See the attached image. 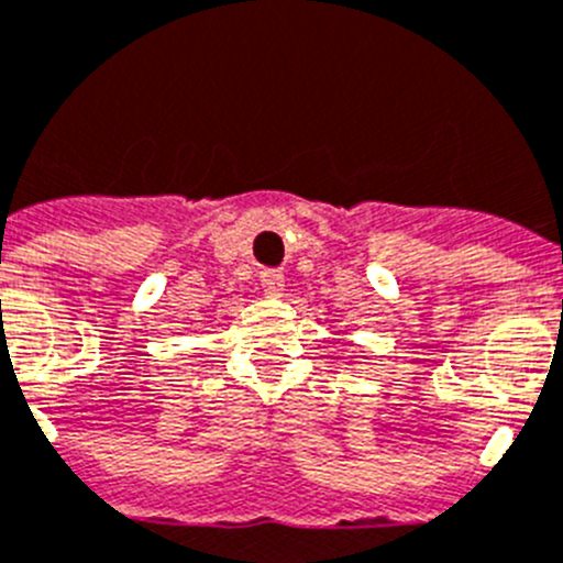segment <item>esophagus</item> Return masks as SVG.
Listing matches in <instances>:
<instances>
[{"instance_id": "34e87169", "label": "esophagus", "mask_w": 563, "mask_h": 563, "mask_svg": "<svg viewBox=\"0 0 563 563\" xmlns=\"http://www.w3.org/2000/svg\"><path fill=\"white\" fill-rule=\"evenodd\" d=\"M260 285L265 296H282V290H285V273L276 271V267H265V271H260Z\"/></svg>"}]
</instances>
